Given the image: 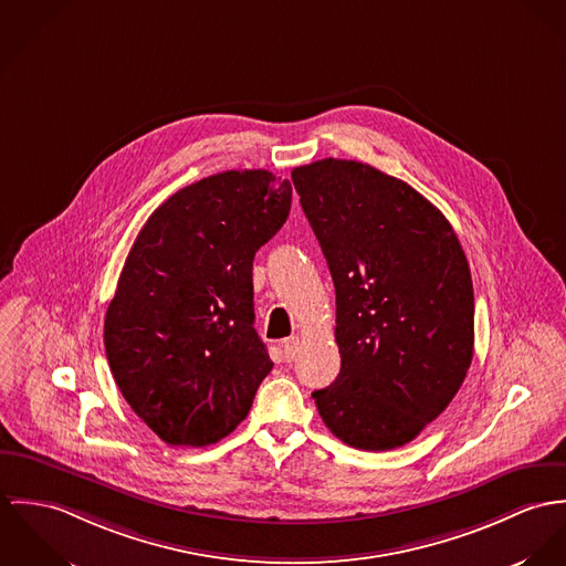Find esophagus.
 <instances>
[{
  "instance_id": "obj_1",
  "label": "esophagus",
  "mask_w": 566,
  "mask_h": 566,
  "mask_svg": "<svg viewBox=\"0 0 566 566\" xmlns=\"http://www.w3.org/2000/svg\"><path fill=\"white\" fill-rule=\"evenodd\" d=\"M282 352H284V358L291 363V360H295L297 358V354H300V338L297 336H291V338H286L284 343H282Z\"/></svg>"
}]
</instances>
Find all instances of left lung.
<instances>
[{
    "label": "left lung",
    "mask_w": 566,
    "mask_h": 566,
    "mask_svg": "<svg viewBox=\"0 0 566 566\" xmlns=\"http://www.w3.org/2000/svg\"><path fill=\"white\" fill-rule=\"evenodd\" d=\"M336 289L340 374L313 399L336 439L401 447L455 397L473 360V282L462 245L410 185L356 160L293 169Z\"/></svg>",
    "instance_id": "left-lung-1"
}]
</instances>
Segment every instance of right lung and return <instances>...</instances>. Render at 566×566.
Returning <instances> with one entry per match:
<instances>
[{
    "instance_id": "add662e5",
    "label": "right lung",
    "mask_w": 566,
    "mask_h": 566,
    "mask_svg": "<svg viewBox=\"0 0 566 566\" xmlns=\"http://www.w3.org/2000/svg\"><path fill=\"white\" fill-rule=\"evenodd\" d=\"M293 187L264 169L178 190L138 232L104 321L111 371L167 444L206 447L248 417L273 363L253 329V255Z\"/></svg>"
}]
</instances>
